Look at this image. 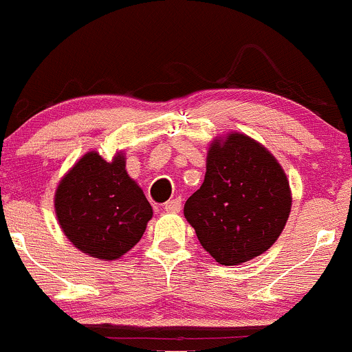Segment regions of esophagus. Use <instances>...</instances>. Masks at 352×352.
<instances>
[{
	"instance_id": "1",
	"label": "esophagus",
	"mask_w": 352,
	"mask_h": 352,
	"mask_svg": "<svg viewBox=\"0 0 352 352\" xmlns=\"http://www.w3.org/2000/svg\"><path fill=\"white\" fill-rule=\"evenodd\" d=\"M164 211L166 212H179L181 211V199H179V197H176V199H171V201H168V203H164Z\"/></svg>"
}]
</instances>
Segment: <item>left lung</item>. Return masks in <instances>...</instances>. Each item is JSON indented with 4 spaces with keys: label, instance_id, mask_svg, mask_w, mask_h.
I'll return each instance as SVG.
<instances>
[{
    "label": "left lung",
    "instance_id": "8db88e82",
    "mask_svg": "<svg viewBox=\"0 0 352 352\" xmlns=\"http://www.w3.org/2000/svg\"><path fill=\"white\" fill-rule=\"evenodd\" d=\"M291 204L289 181L270 149L231 131L209 144L204 181L184 204V218L216 261L236 266L276 243Z\"/></svg>",
    "mask_w": 352,
    "mask_h": 352
}]
</instances>
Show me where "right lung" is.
Instances as JSON below:
<instances>
[{
    "mask_svg": "<svg viewBox=\"0 0 352 352\" xmlns=\"http://www.w3.org/2000/svg\"><path fill=\"white\" fill-rule=\"evenodd\" d=\"M54 212L76 250L101 261L120 259L143 238L153 208L126 171V156L111 161L88 151L59 181Z\"/></svg>",
    "mask_w": 352,
    "mask_h": 352,
    "instance_id": "add662e5",
    "label": "right lung"
}]
</instances>
